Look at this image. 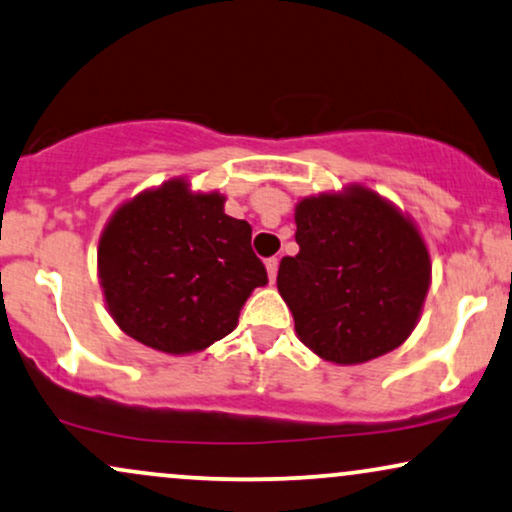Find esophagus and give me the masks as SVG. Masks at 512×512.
<instances>
[{
  "instance_id": "esophagus-1",
  "label": "esophagus",
  "mask_w": 512,
  "mask_h": 512,
  "mask_svg": "<svg viewBox=\"0 0 512 512\" xmlns=\"http://www.w3.org/2000/svg\"><path fill=\"white\" fill-rule=\"evenodd\" d=\"M277 268H280V258H277V256L268 258V261H266V270H268L270 282H275V277H277Z\"/></svg>"
}]
</instances>
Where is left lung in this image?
<instances>
[{
    "instance_id": "8db88e82",
    "label": "left lung",
    "mask_w": 512,
    "mask_h": 512,
    "mask_svg": "<svg viewBox=\"0 0 512 512\" xmlns=\"http://www.w3.org/2000/svg\"><path fill=\"white\" fill-rule=\"evenodd\" d=\"M294 218L299 254L280 261L277 289L301 342L342 365L406 342L432 273L415 225L365 187L299 201Z\"/></svg>"
}]
</instances>
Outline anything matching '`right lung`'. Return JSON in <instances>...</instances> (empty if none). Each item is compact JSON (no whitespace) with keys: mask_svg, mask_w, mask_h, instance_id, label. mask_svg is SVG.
<instances>
[{"mask_svg":"<svg viewBox=\"0 0 512 512\" xmlns=\"http://www.w3.org/2000/svg\"><path fill=\"white\" fill-rule=\"evenodd\" d=\"M218 192L170 180L113 213L99 242V280L118 327L163 353H192L237 327L266 266L251 225L223 211Z\"/></svg>","mask_w":512,"mask_h":512,"instance_id":"1","label":"right lung"}]
</instances>
